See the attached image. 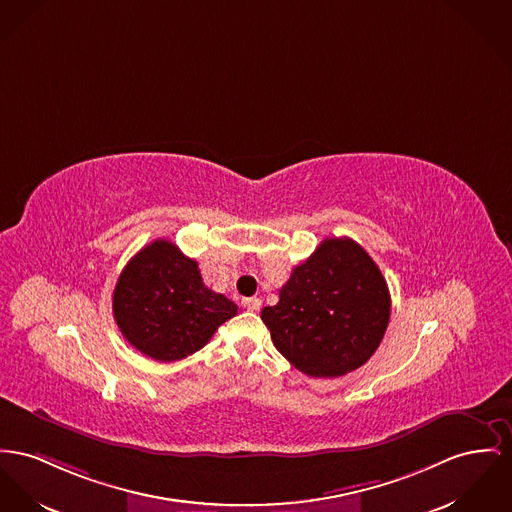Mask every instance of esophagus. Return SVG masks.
Wrapping results in <instances>:
<instances>
[{
  "label": "esophagus",
  "mask_w": 512,
  "mask_h": 512,
  "mask_svg": "<svg viewBox=\"0 0 512 512\" xmlns=\"http://www.w3.org/2000/svg\"><path fill=\"white\" fill-rule=\"evenodd\" d=\"M242 307L254 312V310H260V307H262V301H260L258 297H248V299H242Z\"/></svg>",
  "instance_id": "1"
}]
</instances>
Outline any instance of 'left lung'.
I'll list each match as a JSON object with an SVG mask.
<instances>
[{
	"label": "left lung",
	"mask_w": 512,
	"mask_h": 512,
	"mask_svg": "<svg viewBox=\"0 0 512 512\" xmlns=\"http://www.w3.org/2000/svg\"><path fill=\"white\" fill-rule=\"evenodd\" d=\"M277 351L308 376H341L365 365L384 338L390 293L355 240L326 239L262 310Z\"/></svg>",
	"instance_id": "8db88e82"
}]
</instances>
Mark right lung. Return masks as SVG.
<instances>
[{"label":"right lung","mask_w":512,"mask_h":512,"mask_svg":"<svg viewBox=\"0 0 512 512\" xmlns=\"http://www.w3.org/2000/svg\"><path fill=\"white\" fill-rule=\"evenodd\" d=\"M112 310L137 351L171 363L202 349L237 314V305L205 287L198 262L171 240L159 239L141 248L120 273Z\"/></svg>","instance_id":"right-lung-1"}]
</instances>
